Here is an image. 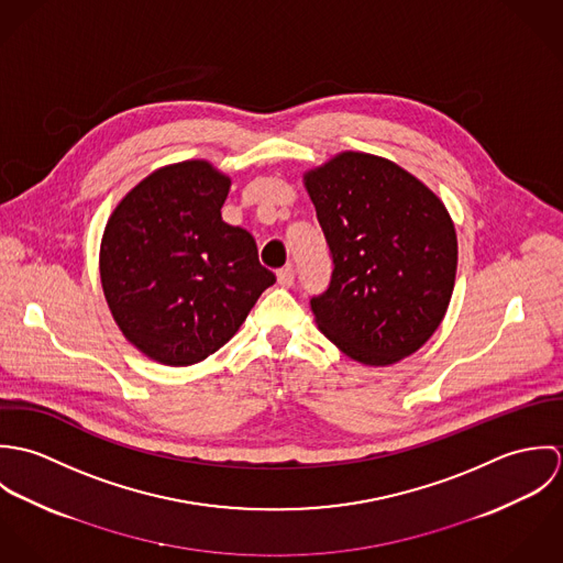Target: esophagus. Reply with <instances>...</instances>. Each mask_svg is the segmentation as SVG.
Segmentation results:
<instances>
[{
	"label": "esophagus",
	"instance_id": "34e87169",
	"mask_svg": "<svg viewBox=\"0 0 563 563\" xmlns=\"http://www.w3.org/2000/svg\"><path fill=\"white\" fill-rule=\"evenodd\" d=\"M277 282H279L282 288H290L295 284V268L286 266V268L277 271Z\"/></svg>",
	"mask_w": 563,
	"mask_h": 563
}]
</instances>
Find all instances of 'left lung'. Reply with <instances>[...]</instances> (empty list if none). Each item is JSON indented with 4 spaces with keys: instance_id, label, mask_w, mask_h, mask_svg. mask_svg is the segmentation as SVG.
I'll list each match as a JSON object with an SVG mask.
<instances>
[{
    "instance_id": "left-lung-1",
    "label": "left lung",
    "mask_w": 563,
    "mask_h": 563,
    "mask_svg": "<svg viewBox=\"0 0 563 563\" xmlns=\"http://www.w3.org/2000/svg\"><path fill=\"white\" fill-rule=\"evenodd\" d=\"M303 184L333 260L310 301L319 329L360 364H397L446 314L457 271L449 210L399 164L362 152L306 170Z\"/></svg>"
}]
</instances>
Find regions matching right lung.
<instances>
[{
	"mask_svg": "<svg viewBox=\"0 0 563 563\" xmlns=\"http://www.w3.org/2000/svg\"><path fill=\"white\" fill-rule=\"evenodd\" d=\"M232 179L208 161L166 164L112 210L99 249L121 333L164 366H192L241 329L275 275L221 208Z\"/></svg>",
	"mask_w": 563,
	"mask_h": 563,
	"instance_id": "1",
	"label": "right lung"
}]
</instances>
